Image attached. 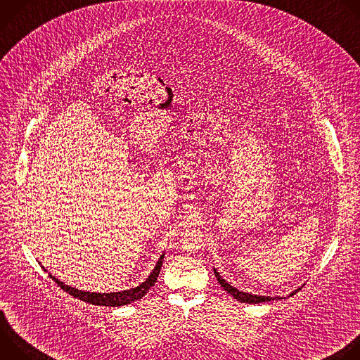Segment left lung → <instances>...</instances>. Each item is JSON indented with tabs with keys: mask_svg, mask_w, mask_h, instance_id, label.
Returning a JSON list of instances; mask_svg holds the SVG:
<instances>
[{
	"mask_svg": "<svg viewBox=\"0 0 360 360\" xmlns=\"http://www.w3.org/2000/svg\"><path fill=\"white\" fill-rule=\"evenodd\" d=\"M214 274H215V276H217V279H218V282L221 283V286L229 293V295H232L236 300H239V302H245V303H261V302H271V300H275V299H282L281 296H264V295H253V293H249V292H243V290H239L238 288H235V286H232L228 281H225L221 275H219V272L214 268ZM302 289V286L300 288H297V289H295L293 292H290L289 293V296H293L296 292H299Z\"/></svg>",
	"mask_w": 360,
	"mask_h": 360,
	"instance_id": "8db88e82",
	"label": "left lung"
}]
</instances>
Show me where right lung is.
<instances>
[{
    "label": "right lung",
    "mask_w": 360,
    "mask_h": 360,
    "mask_svg": "<svg viewBox=\"0 0 360 360\" xmlns=\"http://www.w3.org/2000/svg\"><path fill=\"white\" fill-rule=\"evenodd\" d=\"M164 256H165V253H162L160 256V259H158L155 268L152 269V272L148 275V278L142 283H139L135 288L125 289V290H118V292H108V293H105V292L104 293H101V292H86V290H81V289L72 288V286L61 282L54 275H51V274H48V275H49L51 279L58 283V286H61V289H64L67 293H70L74 297H78V299H81L84 302H88V303H92V304H98V306L117 307V306L129 304L132 302H136V300L142 299L152 289V286L155 285V282H157V279L160 276V272H161V268H162V262H164ZM42 269L45 272H48L44 266H42Z\"/></svg>",
    "instance_id": "obj_1"
}]
</instances>
